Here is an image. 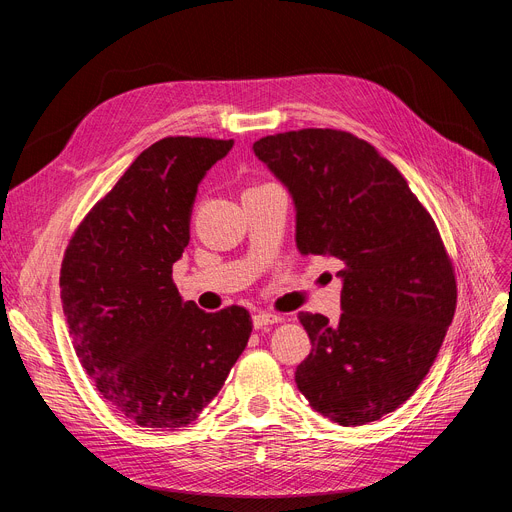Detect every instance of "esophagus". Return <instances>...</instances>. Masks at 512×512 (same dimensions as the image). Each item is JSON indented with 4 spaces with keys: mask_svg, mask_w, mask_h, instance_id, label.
<instances>
[{
    "mask_svg": "<svg viewBox=\"0 0 512 512\" xmlns=\"http://www.w3.org/2000/svg\"><path fill=\"white\" fill-rule=\"evenodd\" d=\"M278 321H282V317H280V315H276V313H265V311H259L257 315H253V326H255V330H265L267 326L278 324Z\"/></svg>",
    "mask_w": 512,
    "mask_h": 512,
    "instance_id": "34e87169",
    "label": "esophagus"
}]
</instances>
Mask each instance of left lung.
Returning <instances> with one entry per match:
<instances>
[{
    "instance_id": "left-lung-1",
    "label": "left lung",
    "mask_w": 512,
    "mask_h": 512,
    "mask_svg": "<svg viewBox=\"0 0 512 512\" xmlns=\"http://www.w3.org/2000/svg\"><path fill=\"white\" fill-rule=\"evenodd\" d=\"M253 151L292 195L299 251L344 261L338 324L299 313L313 348L294 382L338 425L378 421L413 396L452 324L440 232L402 174L351 132L290 130Z\"/></svg>"
}]
</instances>
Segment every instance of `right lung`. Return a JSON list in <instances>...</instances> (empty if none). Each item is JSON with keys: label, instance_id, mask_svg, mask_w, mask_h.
<instances>
[{"label": "right lung", "instance_id": "right-lung-1", "mask_svg": "<svg viewBox=\"0 0 512 512\" xmlns=\"http://www.w3.org/2000/svg\"><path fill=\"white\" fill-rule=\"evenodd\" d=\"M234 141L166 137L132 161L64 253L62 307L80 365L141 427L193 423L249 342L245 307L182 301L172 265L191 240L197 186Z\"/></svg>", "mask_w": 512, "mask_h": 512}]
</instances>
